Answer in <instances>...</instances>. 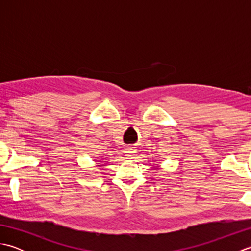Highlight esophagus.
Listing matches in <instances>:
<instances>
[{
    "label": "esophagus",
    "instance_id": "34e87169",
    "mask_svg": "<svg viewBox=\"0 0 251 251\" xmlns=\"http://www.w3.org/2000/svg\"><path fill=\"white\" fill-rule=\"evenodd\" d=\"M135 149H134V147H128V148H127L126 149V156L127 157H128V158H131L132 156H134L135 155Z\"/></svg>",
    "mask_w": 251,
    "mask_h": 251
}]
</instances>
